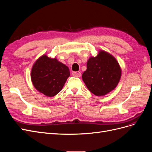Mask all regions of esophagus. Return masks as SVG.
<instances>
[{
    "instance_id": "obj_1",
    "label": "esophagus",
    "mask_w": 152,
    "mask_h": 152,
    "mask_svg": "<svg viewBox=\"0 0 152 152\" xmlns=\"http://www.w3.org/2000/svg\"><path fill=\"white\" fill-rule=\"evenodd\" d=\"M72 75L75 77H80L81 73L80 72H72Z\"/></svg>"
}]
</instances>
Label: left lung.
Returning a JSON list of instances; mask_svg holds the SVG:
<instances>
[{"instance_id":"left-lung-1","label":"left lung","mask_w":152,"mask_h":152,"mask_svg":"<svg viewBox=\"0 0 152 152\" xmlns=\"http://www.w3.org/2000/svg\"><path fill=\"white\" fill-rule=\"evenodd\" d=\"M121 76V70L115 58L101 50L97 56L91 57L87 61L82 80L92 93L100 96L115 88Z\"/></svg>"}]
</instances>
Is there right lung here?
<instances>
[{
    "label": "right lung",
    "mask_w": 152,
    "mask_h": 152,
    "mask_svg": "<svg viewBox=\"0 0 152 152\" xmlns=\"http://www.w3.org/2000/svg\"><path fill=\"white\" fill-rule=\"evenodd\" d=\"M70 75L68 66L56 58L43 55L32 67L31 79L39 92L52 97L61 91Z\"/></svg>",
    "instance_id": "obj_1"
}]
</instances>
